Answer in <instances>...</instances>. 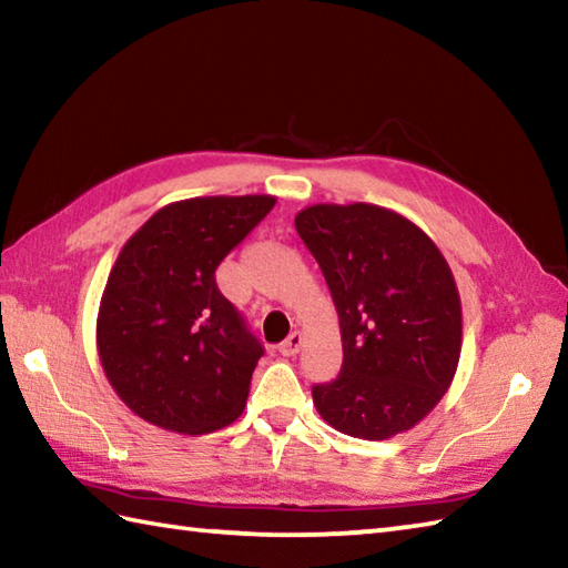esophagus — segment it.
Wrapping results in <instances>:
<instances>
[{"mask_svg": "<svg viewBox=\"0 0 568 568\" xmlns=\"http://www.w3.org/2000/svg\"><path fill=\"white\" fill-rule=\"evenodd\" d=\"M300 346H303V334L293 332L281 346H277V352H281L283 356H295L300 352Z\"/></svg>", "mask_w": 568, "mask_h": 568, "instance_id": "1", "label": "esophagus"}]
</instances>
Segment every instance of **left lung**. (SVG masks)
<instances>
[{"label": "left lung", "mask_w": 568, "mask_h": 568, "mask_svg": "<svg viewBox=\"0 0 568 568\" xmlns=\"http://www.w3.org/2000/svg\"><path fill=\"white\" fill-rule=\"evenodd\" d=\"M295 229L329 285L344 348L339 376L312 385L317 413L356 439L415 427L462 354L449 263L417 224L376 204H312Z\"/></svg>", "instance_id": "left-lung-1"}]
</instances>
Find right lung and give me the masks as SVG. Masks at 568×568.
<instances>
[{"label": "right lung", "mask_w": 568, "mask_h": 568, "mask_svg": "<svg viewBox=\"0 0 568 568\" xmlns=\"http://www.w3.org/2000/svg\"><path fill=\"white\" fill-rule=\"evenodd\" d=\"M273 204L271 195L173 202L119 253L100 303L98 348L106 381L141 419L204 434L244 413L263 346L214 271Z\"/></svg>", "instance_id": "1"}]
</instances>
